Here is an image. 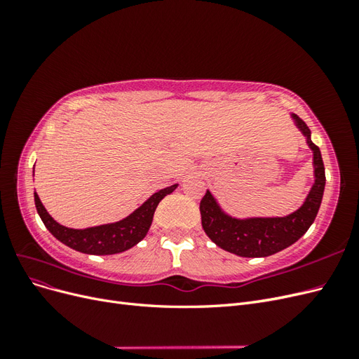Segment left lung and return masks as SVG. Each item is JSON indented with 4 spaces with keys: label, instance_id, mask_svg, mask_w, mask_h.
<instances>
[{
    "label": "left lung",
    "instance_id": "obj_1",
    "mask_svg": "<svg viewBox=\"0 0 359 359\" xmlns=\"http://www.w3.org/2000/svg\"><path fill=\"white\" fill-rule=\"evenodd\" d=\"M313 153L314 182L297 211L283 217H245L227 214L210 190L201 201L202 227L210 240L241 257H266L287 248L309 231L316 219L325 190V168L320 149L311 142V132L302 119L290 114Z\"/></svg>",
    "mask_w": 359,
    "mask_h": 359
}]
</instances>
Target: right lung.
I'll return each instance as SVG.
<instances>
[{
  "instance_id": "1",
  "label": "right lung",
  "mask_w": 359,
  "mask_h": 359,
  "mask_svg": "<svg viewBox=\"0 0 359 359\" xmlns=\"http://www.w3.org/2000/svg\"><path fill=\"white\" fill-rule=\"evenodd\" d=\"M177 187L178 184H173L170 187L158 190L123 220L85 227V229H72V227L62 226L53 220L45 206H43L37 193H34V202L41 222L45 223L46 229L58 241L76 250V252L103 256L123 253L142 241L149 231L151 223H153L157 205Z\"/></svg>"
}]
</instances>
